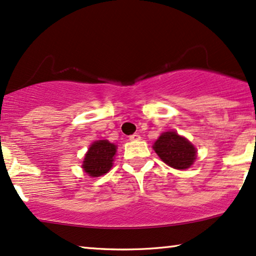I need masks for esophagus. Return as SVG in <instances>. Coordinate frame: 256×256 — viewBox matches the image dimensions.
<instances>
[{"mask_svg": "<svg viewBox=\"0 0 256 256\" xmlns=\"http://www.w3.org/2000/svg\"><path fill=\"white\" fill-rule=\"evenodd\" d=\"M130 140H131V142H138V140H140V136L138 133H134V134L130 136Z\"/></svg>", "mask_w": 256, "mask_h": 256, "instance_id": "1", "label": "esophagus"}]
</instances>
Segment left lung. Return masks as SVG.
I'll return each mask as SVG.
<instances>
[{"label":"left lung","mask_w":256,"mask_h":256,"mask_svg":"<svg viewBox=\"0 0 256 256\" xmlns=\"http://www.w3.org/2000/svg\"><path fill=\"white\" fill-rule=\"evenodd\" d=\"M153 148L164 164L175 169H186L196 160V148L184 136L176 132L162 133Z\"/></svg>","instance_id":"left-lung-1"}]
</instances>
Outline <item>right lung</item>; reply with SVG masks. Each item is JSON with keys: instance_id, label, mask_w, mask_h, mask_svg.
<instances>
[{"instance_id": "1", "label": "right lung", "mask_w": 256, "mask_h": 256, "mask_svg": "<svg viewBox=\"0 0 256 256\" xmlns=\"http://www.w3.org/2000/svg\"><path fill=\"white\" fill-rule=\"evenodd\" d=\"M117 152V146L108 140H97L92 142L86 154L82 168L92 178L106 174L112 167Z\"/></svg>"}]
</instances>
